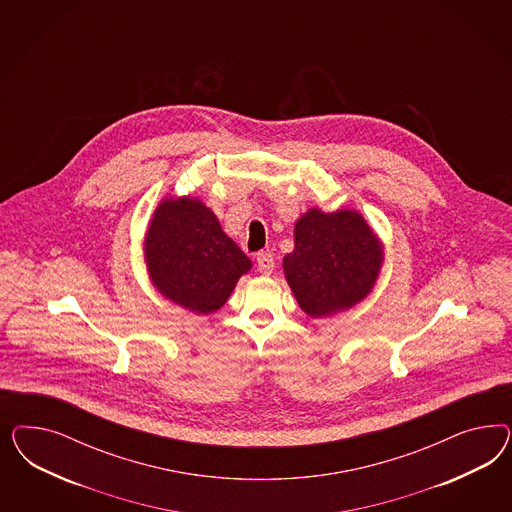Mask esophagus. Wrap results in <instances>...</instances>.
Wrapping results in <instances>:
<instances>
[{
  "label": "esophagus",
  "instance_id": "obj_1",
  "mask_svg": "<svg viewBox=\"0 0 512 512\" xmlns=\"http://www.w3.org/2000/svg\"><path fill=\"white\" fill-rule=\"evenodd\" d=\"M274 255L272 253H268V251H261L259 255H257V268H259V272L264 274V276H270L272 272H274Z\"/></svg>",
  "mask_w": 512,
  "mask_h": 512
}]
</instances>
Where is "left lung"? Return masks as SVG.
I'll list each match as a JSON object with an SVG mask.
<instances>
[{"label": "left lung", "mask_w": 512, "mask_h": 512, "mask_svg": "<svg viewBox=\"0 0 512 512\" xmlns=\"http://www.w3.org/2000/svg\"><path fill=\"white\" fill-rule=\"evenodd\" d=\"M383 261V242L362 214L310 208L295 223V249L283 257V272L298 306L319 319L370 295Z\"/></svg>", "instance_id": "obj_1"}]
</instances>
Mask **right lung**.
Masks as SVG:
<instances>
[{
    "mask_svg": "<svg viewBox=\"0 0 512 512\" xmlns=\"http://www.w3.org/2000/svg\"><path fill=\"white\" fill-rule=\"evenodd\" d=\"M144 263L155 289L174 304L208 315L251 270L246 253L195 197H165L144 236Z\"/></svg>",
    "mask_w": 512,
    "mask_h": 512,
    "instance_id": "right-lung-1",
    "label": "right lung"
}]
</instances>
